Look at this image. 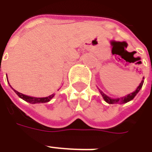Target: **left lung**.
Returning <instances> with one entry per match:
<instances>
[{"instance_id":"obj_1","label":"left lung","mask_w":152,"mask_h":152,"mask_svg":"<svg viewBox=\"0 0 152 152\" xmlns=\"http://www.w3.org/2000/svg\"><path fill=\"white\" fill-rule=\"evenodd\" d=\"M143 83H144V80L141 81V83L138 86V88H137V90L135 91L134 92L131 93L129 95H128L127 96H125V97H121V98H118V99H110V97H108L107 95H106L104 93H102V91H100L101 93L102 96L103 97L104 100L106 102H108L109 104H122V103H126L128 102H129L130 100L133 99V98L137 95V94L139 92V91L140 90V88H142V86H143Z\"/></svg>"}]
</instances>
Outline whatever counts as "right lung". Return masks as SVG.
I'll return each instance as SVG.
<instances>
[{"mask_svg":"<svg viewBox=\"0 0 152 152\" xmlns=\"http://www.w3.org/2000/svg\"><path fill=\"white\" fill-rule=\"evenodd\" d=\"M17 95L20 98H21L22 99H23L24 101L28 102L30 103L34 104V103H45V102H47L50 101V99H52V98L54 96V95H51L48 97H45V98H34V97H31V96H27V95H25L22 93L18 92L17 91L14 90Z\"/></svg>","mask_w":152,"mask_h":152,"instance_id":"add662e5","label":"right lung"}]
</instances>
